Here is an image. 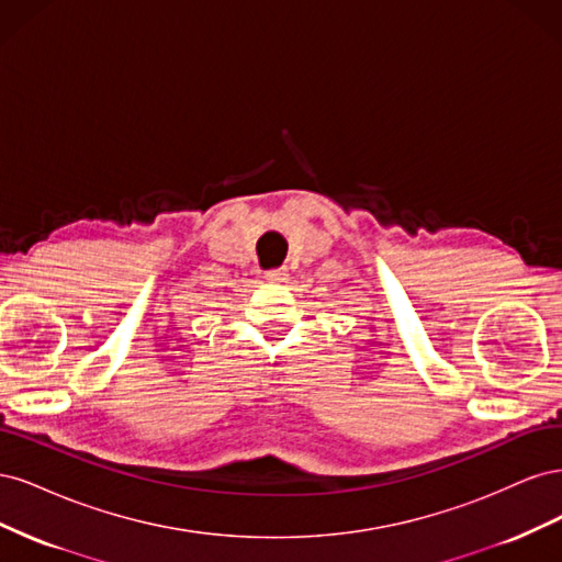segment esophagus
Wrapping results in <instances>:
<instances>
[{
	"label": "esophagus",
	"instance_id": "34e87169",
	"mask_svg": "<svg viewBox=\"0 0 562 562\" xmlns=\"http://www.w3.org/2000/svg\"><path fill=\"white\" fill-rule=\"evenodd\" d=\"M265 279L271 283H283V281H288V271L285 269H269Z\"/></svg>",
	"mask_w": 562,
	"mask_h": 562
}]
</instances>
